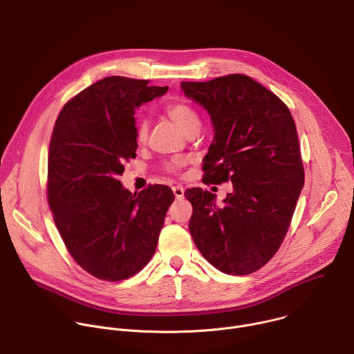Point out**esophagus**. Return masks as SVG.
Returning a JSON list of instances; mask_svg holds the SVG:
<instances>
[{
    "label": "esophagus",
    "mask_w": 354,
    "mask_h": 354,
    "mask_svg": "<svg viewBox=\"0 0 354 354\" xmlns=\"http://www.w3.org/2000/svg\"><path fill=\"white\" fill-rule=\"evenodd\" d=\"M172 192H174V194H175L176 198H182V197L185 196V189H183L182 186H174V187H172Z\"/></svg>",
    "instance_id": "obj_1"
}]
</instances>
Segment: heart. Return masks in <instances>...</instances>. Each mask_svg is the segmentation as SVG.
Segmentation results:
<instances>
[{"instance_id":"b5f03b06","label":"heart","mask_w":354,"mask_h":354,"mask_svg":"<svg viewBox=\"0 0 354 354\" xmlns=\"http://www.w3.org/2000/svg\"><path fill=\"white\" fill-rule=\"evenodd\" d=\"M167 115L171 118V120L186 134L198 133L201 122L198 113L187 104L185 102H174L167 105L165 108ZM148 133V123L145 120H138L136 126V140L138 142H144ZM179 162H175L178 165Z\"/></svg>"}]
</instances>
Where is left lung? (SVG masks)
<instances>
[{
    "mask_svg": "<svg viewBox=\"0 0 354 354\" xmlns=\"http://www.w3.org/2000/svg\"><path fill=\"white\" fill-rule=\"evenodd\" d=\"M180 88L214 127L203 158L205 180L232 183L221 207L207 190H186L193 207L189 231L216 269L254 273L281 245L304 186L294 119L273 92L246 75L183 81Z\"/></svg>",
    "mask_w": 354,
    "mask_h": 354,
    "instance_id": "obj_1",
    "label": "left lung"
}]
</instances>
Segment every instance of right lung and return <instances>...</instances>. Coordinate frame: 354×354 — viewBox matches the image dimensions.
<instances>
[{"label": "right lung", "instance_id": "right-lung-1", "mask_svg": "<svg viewBox=\"0 0 354 354\" xmlns=\"http://www.w3.org/2000/svg\"><path fill=\"white\" fill-rule=\"evenodd\" d=\"M168 86L124 77L100 80L64 105L48 148V205L74 261L119 281L138 273L157 249L171 187L127 190L119 176L136 158V109Z\"/></svg>", "mask_w": 354, "mask_h": 354}]
</instances>
